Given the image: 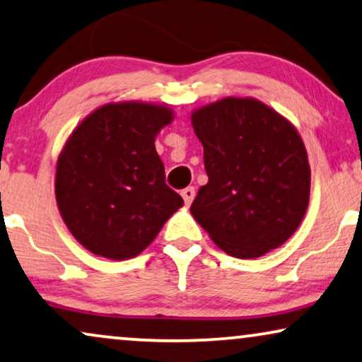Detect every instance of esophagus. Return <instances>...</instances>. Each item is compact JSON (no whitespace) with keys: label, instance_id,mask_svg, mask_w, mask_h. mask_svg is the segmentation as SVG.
I'll return each instance as SVG.
<instances>
[{"label":"esophagus","instance_id":"1","mask_svg":"<svg viewBox=\"0 0 362 362\" xmlns=\"http://www.w3.org/2000/svg\"><path fill=\"white\" fill-rule=\"evenodd\" d=\"M182 197H184L185 205H190L195 199V189H194V187H187V189L182 190Z\"/></svg>","mask_w":362,"mask_h":362}]
</instances>
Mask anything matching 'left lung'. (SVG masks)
Returning a JSON list of instances; mask_svg holds the SVG:
<instances>
[{"mask_svg":"<svg viewBox=\"0 0 362 362\" xmlns=\"http://www.w3.org/2000/svg\"><path fill=\"white\" fill-rule=\"evenodd\" d=\"M192 125L209 175L190 206L194 218L235 258L281 247L310 202L311 170L295 125L253 98L204 105Z\"/></svg>","mask_w":362,"mask_h":362,"instance_id":"8db88e82","label":"left lung"}]
</instances>
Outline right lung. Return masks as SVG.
Masks as SVG:
<instances>
[{"label":"right lung","mask_w":362,"mask_h":362,"mask_svg":"<svg viewBox=\"0 0 362 362\" xmlns=\"http://www.w3.org/2000/svg\"><path fill=\"white\" fill-rule=\"evenodd\" d=\"M173 119L167 105L105 104L74 129L56 165L64 223L90 253L137 257L184 205L165 184L156 136Z\"/></svg>","instance_id":"obj_1"}]
</instances>
